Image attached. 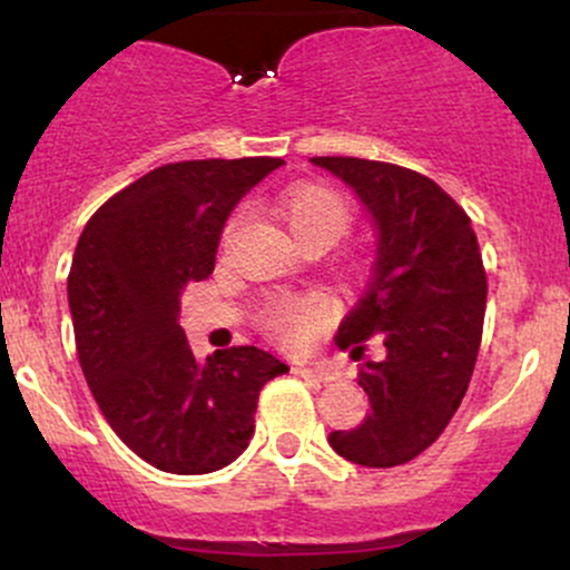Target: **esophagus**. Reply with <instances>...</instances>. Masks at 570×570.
Listing matches in <instances>:
<instances>
[{
  "label": "esophagus",
  "instance_id": "1",
  "mask_svg": "<svg viewBox=\"0 0 570 570\" xmlns=\"http://www.w3.org/2000/svg\"><path fill=\"white\" fill-rule=\"evenodd\" d=\"M292 372H294V375H299V377H311V381H322V383L335 381V377H337L330 367H305V364H294Z\"/></svg>",
  "mask_w": 570,
  "mask_h": 570
}]
</instances>
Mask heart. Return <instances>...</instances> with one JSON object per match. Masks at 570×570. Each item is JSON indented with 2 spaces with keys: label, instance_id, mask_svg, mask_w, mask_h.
I'll return each instance as SVG.
<instances>
[{
  "label": "heart",
  "instance_id": "heart-1",
  "mask_svg": "<svg viewBox=\"0 0 570 570\" xmlns=\"http://www.w3.org/2000/svg\"><path fill=\"white\" fill-rule=\"evenodd\" d=\"M278 217L289 227V233L305 244H337L351 227V208L335 189L322 185H299L286 189L276 200ZM238 225V217L230 219L225 238ZM330 322V303L322 294H273L259 307V326L273 343L284 348H303L322 326Z\"/></svg>",
  "mask_w": 570,
  "mask_h": 570
}]
</instances>
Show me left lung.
<instances>
[{"label":"left lung","instance_id":"1","mask_svg":"<svg viewBox=\"0 0 570 570\" xmlns=\"http://www.w3.org/2000/svg\"><path fill=\"white\" fill-rule=\"evenodd\" d=\"M353 189L375 227V263L337 345L362 358L381 335L385 356L358 364L372 410L356 429L332 431L345 461L389 469L421 455L461 407L485 322L488 281L463 208L410 168L362 158H311Z\"/></svg>","mask_w":570,"mask_h":570}]
</instances>
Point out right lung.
<instances>
[{"instance_id":"right-lung-1","label":"right lung","mask_w":570,"mask_h":570,"mask_svg":"<svg viewBox=\"0 0 570 570\" xmlns=\"http://www.w3.org/2000/svg\"><path fill=\"white\" fill-rule=\"evenodd\" d=\"M278 166H160L104 203L77 240L67 294L85 381L115 434L160 472L233 463L254 434L263 385L289 372L254 345L198 362L179 326L181 294L214 273L227 217Z\"/></svg>"}]
</instances>
